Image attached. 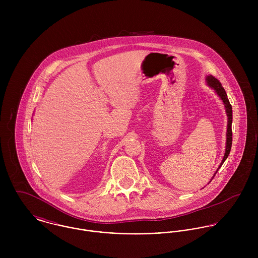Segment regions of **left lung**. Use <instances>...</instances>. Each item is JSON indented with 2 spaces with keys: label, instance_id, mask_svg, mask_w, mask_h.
Segmentation results:
<instances>
[{
  "label": "left lung",
  "instance_id": "8db88e82",
  "mask_svg": "<svg viewBox=\"0 0 258 258\" xmlns=\"http://www.w3.org/2000/svg\"><path fill=\"white\" fill-rule=\"evenodd\" d=\"M206 83L212 88L215 90V92L218 94V96L220 97L224 105V109H225V113H226V116H227V126H226V142H225V152H224V155H223V158L221 160V164L219 166V168L217 169L215 175L217 174V172L219 171V169L221 168V165L224 163V161L227 159L228 155H229V152H230V149H231V144H232V132H231V123H232V107L228 101V98H227V95H226V92L224 90V88L222 87L221 82L216 78L214 77L213 75H207L206 77ZM215 175L213 176V178L211 179V181L214 179ZM211 181L209 183H211Z\"/></svg>",
  "mask_w": 258,
  "mask_h": 258
}]
</instances>
